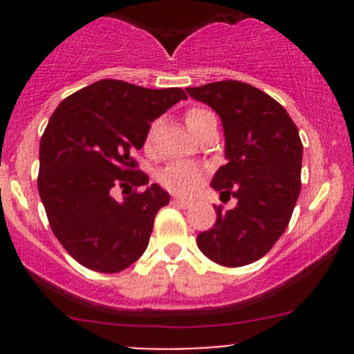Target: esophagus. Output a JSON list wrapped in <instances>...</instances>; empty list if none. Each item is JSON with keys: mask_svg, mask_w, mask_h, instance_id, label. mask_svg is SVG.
<instances>
[{"mask_svg": "<svg viewBox=\"0 0 354 354\" xmlns=\"http://www.w3.org/2000/svg\"><path fill=\"white\" fill-rule=\"evenodd\" d=\"M173 203H176L178 207H183V209H188V207L192 205L190 200H187V198H180V197H174V198H173Z\"/></svg>", "mask_w": 354, "mask_h": 354, "instance_id": "obj_1", "label": "esophagus"}]
</instances>
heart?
<instances>
[{
	"mask_svg": "<svg viewBox=\"0 0 354 354\" xmlns=\"http://www.w3.org/2000/svg\"><path fill=\"white\" fill-rule=\"evenodd\" d=\"M207 114L203 109H190L185 114V123L190 133L197 130L200 120ZM145 151L151 154V133L145 138ZM205 180V169L195 162H187V160H180V162H171L164 167L159 173V183L166 188L171 194L181 195V197H188V195L195 194L198 190L200 185Z\"/></svg>",
	"mask_w": 354,
	"mask_h": 354,
	"instance_id": "obj_1",
	"label": "heart"
}]
</instances>
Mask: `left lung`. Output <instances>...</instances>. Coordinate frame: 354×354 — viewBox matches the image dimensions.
I'll list each match as a JSON object with an SVG mask.
<instances>
[{
	"mask_svg": "<svg viewBox=\"0 0 354 354\" xmlns=\"http://www.w3.org/2000/svg\"><path fill=\"white\" fill-rule=\"evenodd\" d=\"M223 121L227 162L212 188L236 205H214L216 224L197 236L200 252L224 267L262 259L286 231L301 190L303 145L288 111L269 94L238 80L188 87Z\"/></svg>",
	"mask_w": 354,
	"mask_h": 354,
	"instance_id": "8db88e82",
	"label": "left lung"
}]
</instances>
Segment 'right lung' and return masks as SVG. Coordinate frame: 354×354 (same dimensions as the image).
Masks as SVG:
<instances>
[{"label": "right lung", "mask_w": 354, "mask_h": 354, "mask_svg": "<svg viewBox=\"0 0 354 354\" xmlns=\"http://www.w3.org/2000/svg\"><path fill=\"white\" fill-rule=\"evenodd\" d=\"M181 99L183 88L104 78L71 94L49 118L39 147V195L55 236L87 269L120 272L147 248L169 194L147 187L133 154L152 121ZM114 186L124 188L121 203L110 195ZM140 186L144 192H136Z\"/></svg>", "instance_id": "1"}]
</instances>
